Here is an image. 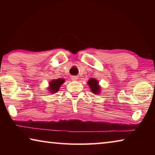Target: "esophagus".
Segmentation results:
<instances>
[{
  "label": "esophagus",
  "mask_w": 155,
  "mask_h": 155,
  "mask_svg": "<svg viewBox=\"0 0 155 155\" xmlns=\"http://www.w3.org/2000/svg\"><path fill=\"white\" fill-rule=\"evenodd\" d=\"M71 79L72 81H77L78 79V77L77 76H72V77H71Z\"/></svg>",
  "instance_id": "1"
}]
</instances>
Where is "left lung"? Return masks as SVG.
<instances>
[{"mask_svg":"<svg viewBox=\"0 0 155 155\" xmlns=\"http://www.w3.org/2000/svg\"><path fill=\"white\" fill-rule=\"evenodd\" d=\"M98 82L97 80L94 79V78H91L88 81V85H90V87L91 88V90L92 91V92L94 94H97L100 92V87L98 85Z\"/></svg>","mask_w":155,"mask_h":155,"instance_id":"8db88e82","label":"left lung"}]
</instances>
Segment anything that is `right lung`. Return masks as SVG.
I'll list each match as a JSON object with an SVG mask.
<instances>
[{"mask_svg":"<svg viewBox=\"0 0 155 155\" xmlns=\"http://www.w3.org/2000/svg\"><path fill=\"white\" fill-rule=\"evenodd\" d=\"M64 80L62 78H59V79H55L51 81L50 83V91L52 93H55L57 91H59V87L61 85L64 83Z\"/></svg>","mask_w":155,"mask_h":155,"instance_id":"add662e5","label":"right lung"}]
</instances>
